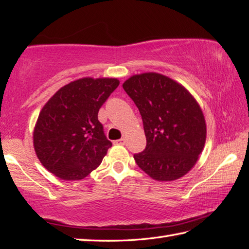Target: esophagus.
Returning a JSON list of instances; mask_svg holds the SVG:
<instances>
[{
	"mask_svg": "<svg viewBox=\"0 0 249 249\" xmlns=\"http://www.w3.org/2000/svg\"><path fill=\"white\" fill-rule=\"evenodd\" d=\"M115 143H116V144L124 145V144L126 143V139H125V138H121V139H119V140H116V141H115Z\"/></svg>",
	"mask_w": 249,
	"mask_h": 249,
	"instance_id": "esophagus-1",
	"label": "esophagus"
}]
</instances>
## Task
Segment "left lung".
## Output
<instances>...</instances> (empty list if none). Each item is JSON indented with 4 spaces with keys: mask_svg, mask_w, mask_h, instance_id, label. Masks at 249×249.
<instances>
[{
    "mask_svg": "<svg viewBox=\"0 0 249 249\" xmlns=\"http://www.w3.org/2000/svg\"><path fill=\"white\" fill-rule=\"evenodd\" d=\"M123 89L139 109L146 146L134 158L142 170L157 181L185 176L203 150L204 115L182 84L157 72L130 77Z\"/></svg>",
    "mask_w": 249,
    "mask_h": 249,
    "instance_id": "8db88e82",
    "label": "left lung"
}]
</instances>
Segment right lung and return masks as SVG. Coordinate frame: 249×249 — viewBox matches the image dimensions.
I'll return each instance as SVG.
<instances>
[{"label": "right lung", "mask_w": 249, "mask_h": 249, "mask_svg": "<svg viewBox=\"0 0 249 249\" xmlns=\"http://www.w3.org/2000/svg\"><path fill=\"white\" fill-rule=\"evenodd\" d=\"M115 78H82L66 84L41 109L33 143L47 170L77 181L96 169L112 143L105 136L98 111L119 87Z\"/></svg>", "instance_id": "1"}]
</instances>
